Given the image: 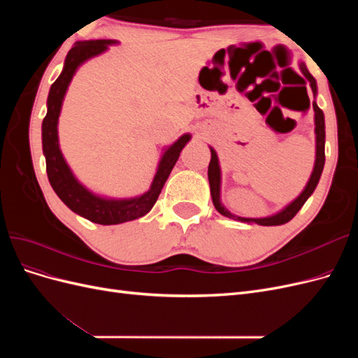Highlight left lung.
<instances>
[{
  "instance_id": "left-lung-1",
  "label": "left lung",
  "mask_w": 358,
  "mask_h": 358,
  "mask_svg": "<svg viewBox=\"0 0 358 358\" xmlns=\"http://www.w3.org/2000/svg\"><path fill=\"white\" fill-rule=\"evenodd\" d=\"M300 71L303 76L309 80V85L312 88L313 96H317L318 88H317V80L313 79V76L309 73L306 64L300 62L299 64ZM313 112H315V164H313L312 175L306 183L305 189L300 192V196L297 199L292 200L289 204H287L282 210H279L270 216H264V218H243V216H237L231 213L225 206L221 203V169H220V159L218 155H216L215 149L210 148V162H209V170H208V178H209V185H210V196L215 209L218 210L221 215L227 216V218H231L241 222H248V224H258V225H282L288 221L294 218L296 213L301 209V206L306 203V200L312 196V192L315 191L321 173L324 169V162H326V154H324V145H326V124H324V113L318 107V104L313 101L312 103Z\"/></svg>"
}]
</instances>
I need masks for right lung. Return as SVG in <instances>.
I'll list each match as a JSON object with an SVG mask.
<instances>
[{
	"label": "right lung",
	"instance_id": "obj_1",
	"mask_svg": "<svg viewBox=\"0 0 358 358\" xmlns=\"http://www.w3.org/2000/svg\"><path fill=\"white\" fill-rule=\"evenodd\" d=\"M116 40H86L76 41V45L67 53L64 61V69L58 79L52 83L48 95V113L41 124V143L43 154L46 158V171L53 191L62 200V203L91 222L101 225L122 224L142 218L150 209L159 196L164 183L175 167L182 149L191 140V134L180 136L175 143L166 148L158 162L157 173L150 188L142 196L131 199H109L94 194L76 179L59 149L58 140V119L64 96L69 90L73 76L83 62L101 55L109 46L117 45Z\"/></svg>",
	"mask_w": 358,
	"mask_h": 358
}]
</instances>
